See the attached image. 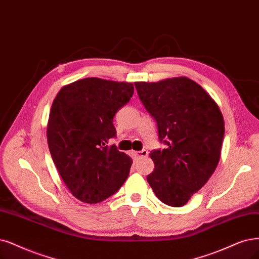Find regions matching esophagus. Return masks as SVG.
Returning a JSON list of instances; mask_svg holds the SVG:
<instances>
[{"instance_id": "esophagus-1", "label": "esophagus", "mask_w": 259, "mask_h": 259, "mask_svg": "<svg viewBox=\"0 0 259 259\" xmlns=\"http://www.w3.org/2000/svg\"><path fill=\"white\" fill-rule=\"evenodd\" d=\"M135 155H136L138 158L147 157V155H148V151H147L146 149H143V150H140V151H135Z\"/></svg>"}]
</instances>
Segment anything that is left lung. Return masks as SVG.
I'll return each instance as SVG.
<instances>
[{
	"label": "left lung",
	"instance_id": "1",
	"mask_svg": "<svg viewBox=\"0 0 259 259\" xmlns=\"http://www.w3.org/2000/svg\"><path fill=\"white\" fill-rule=\"evenodd\" d=\"M166 148L151 151L147 181L162 203L185 206L211 177L221 157L224 119L218 103L187 76L135 82Z\"/></svg>",
	"mask_w": 259,
	"mask_h": 259
}]
</instances>
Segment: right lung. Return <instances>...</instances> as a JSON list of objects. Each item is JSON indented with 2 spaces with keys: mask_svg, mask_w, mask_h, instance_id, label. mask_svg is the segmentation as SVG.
Returning a JSON list of instances; mask_svg holds the SVG:
<instances>
[{
  "mask_svg": "<svg viewBox=\"0 0 259 259\" xmlns=\"http://www.w3.org/2000/svg\"><path fill=\"white\" fill-rule=\"evenodd\" d=\"M132 83L85 78L67 84L53 100L47 141L70 193L86 204L113 195L128 178L132 159L108 146L113 117L132 97Z\"/></svg>",
  "mask_w": 259,
  "mask_h": 259,
  "instance_id": "obj_1",
  "label": "right lung"
}]
</instances>
